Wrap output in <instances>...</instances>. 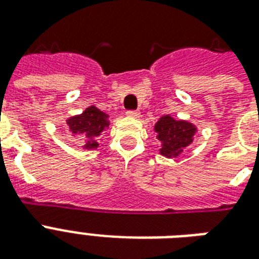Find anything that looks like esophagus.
Returning a JSON list of instances; mask_svg holds the SVG:
<instances>
[{
  "label": "esophagus",
  "mask_w": 259,
  "mask_h": 259,
  "mask_svg": "<svg viewBox=\"0 0 259 259\" xmlns=\"http://www.w3.org/2000/svg\"><path fill=\"white\" fill-rule=\"evenodd\" d=\"M126 115L130 118H138L140 117V113H138L137 110H129V111H126Z\"/></svg>",
  "instance_id": "1"
}]
</instances>
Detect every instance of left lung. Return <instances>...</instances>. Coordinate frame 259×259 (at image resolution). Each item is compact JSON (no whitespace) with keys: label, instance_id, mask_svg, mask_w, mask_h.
<instances>
[{"label":"left lung","instance_id":"1","mask_svg":"<svg viewBox=\"0 0 259 259\" xmlns=\"http://www.w3.org/2000/svg\"><path fill=\"white\" fill-rule=\"evenodd\" d=\"M158 141L161 142L160 153L168 158L180 156L183 150L193 141L196 126L188 121L175 119L170 115H164L154 125Z\"/></svg>","mask_w":259,"mask_h":259}]
</instances>
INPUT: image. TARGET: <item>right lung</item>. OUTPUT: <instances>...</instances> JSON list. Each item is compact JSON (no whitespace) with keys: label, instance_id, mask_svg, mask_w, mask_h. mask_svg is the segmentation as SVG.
<instances>
[{"label":"right lung","instance_id":"1","mask_svg":"<svg viewBox=\"0 0 259 259\" xmlns=\"http://www.w3.org/2000/svg\"><path fill=\"white\" fill-rule=\"evenodd\" d=\"M67 125L71 133L82 142L83 149L91 150L99 146L98 137L106 127H109L110 122L107 114L97 109L95 106H90L82 114L68 118Z\"/></svg>","mask_w":259,"mask_h":259}]
</instances>
